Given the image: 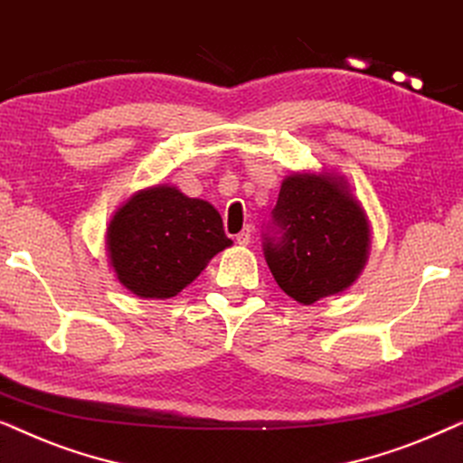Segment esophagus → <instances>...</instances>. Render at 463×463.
<instances>
[{
	"mask_svg": "<svg viewBox=\"0 0 463 463\" xmlns=\"http://www.w3.org/2000/svg\"><path fill=\"white\" fill-rule=\"evenodd\" d=\"M250 238H252V232H250V227H246V230H242L236 236V242L240 244V246H246V244H250Z\"/></svg>",
	"mask_w": 463,
	"mask_h": 463,
	"instance_id": "esophagus-1",
	"label": "esophagus"
}]
</instances>
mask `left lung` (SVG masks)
Masks as SVG:
<instances>
[{"label":"left lung","mask_w":463,"mask_h":463,"mask_svg":"<svg viewBox=\"0 0 463 463\" xmlns=\"http://www.w3.org/2000/svg\"><path fill=\"white\" fill-rule=\"evenodd\" d=\"M263 236L271 276L303 306L352 287L371 242L364 211L328 173L287 176Z\"/></svg>","instance_id":"1"}]
</instances>
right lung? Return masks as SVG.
<instances>
[{
    "label": "right lung",
    "mask_w": 463,
    "mask_h": 463,
    "mask_svg": "<svg viewBox=\"0 0 463 463\" xmlns=\"http://www.w3.org/2000/svg\"><path fill=\"white\" fill-rule=\"evenodd\" d=\"M227 246L217 208L170 185L135 194L107 227L111 268L143 299L181 293Z\"/></svg>",
    "instance_id": "1"
}]
</instances>
